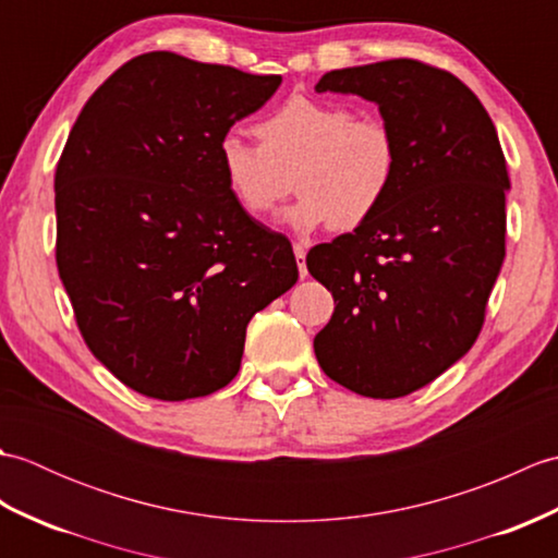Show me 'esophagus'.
<instances>
[{
    "instance_id": "obj_1",
    "label": "esophagus",
    "mask_w": 558,
    "mask_h": 558,
    "mask_svg": "<svg viewBox=\"0 0 558 558\" xmlns=\"http://www.w3.org/2000/svg\"><path fill=\"white\" fill-rule=\"evenodd\" d=\"M294 256H298V268H300V278H306L310 276V272H306V252H304V246L302 244H298L294 242Z\"/></svg>"
}]
</instances>
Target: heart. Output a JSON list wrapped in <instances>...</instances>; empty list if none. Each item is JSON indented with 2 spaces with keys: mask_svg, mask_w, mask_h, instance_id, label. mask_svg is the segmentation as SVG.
<instances>
[{
  "mask_svg": "<svg viewBox=\"0 0 558 558\" xmlns=\"http://www.w3.org/2000/svg\"><path fill=\"white\" fill-rule=\"evenodd\" d=\"M260 146L225 134L218 165L225 186L248 216L276 210L298 184L300 198L286 213L298 232L338 225L360 228L384 206L398 177V141L372 114L345 102L292 96L256 124Z\"/></svg>",
  "mask_w": 558,
  "mask_h": 558,
  "instance_id": "heart-1",
  "label": "heart"
}]
</instances>
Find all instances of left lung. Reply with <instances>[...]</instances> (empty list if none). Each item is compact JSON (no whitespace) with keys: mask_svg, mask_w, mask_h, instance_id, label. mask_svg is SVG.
<instances>
[{"mask_svg":"<svg viewBox=\"0 0 558 558\" xmlns=\"http://www.w3.org/2000/svg\"><path fill=\"white\" fill-rule=\"evenodd\" d=\"M316 90L378 105L398 177L369 220L306 254L336 302L314 352L354 393L402 398L480 336L506 256V158L475 93L417 59L328 71Z\"/></svg>","mask_w":558,"mask_h":558,"instance_id":"obj_1","label":"left lung"}]
</instances>
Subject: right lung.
Masks as SVG:
<instances>
[{
  "instance_id": "right-lung-1",
  "label": "right lung",
  "mask_w": 558,
  "mask_h": 558,
  "mask_svg": "<svg viewBox=\"0 0 558 558\" xmlns=\"http://www.w3.org/2000/svg\"><path fill=\"white\" fill-rule=\"evenodd\" d=\"M280 81L148 52L71 126L54 174L59 278L90 352L141 396L228 386L246 324L300 278L288 236L236 204L218 165L220 138Z\"/></svg>"
}]
</instances>
